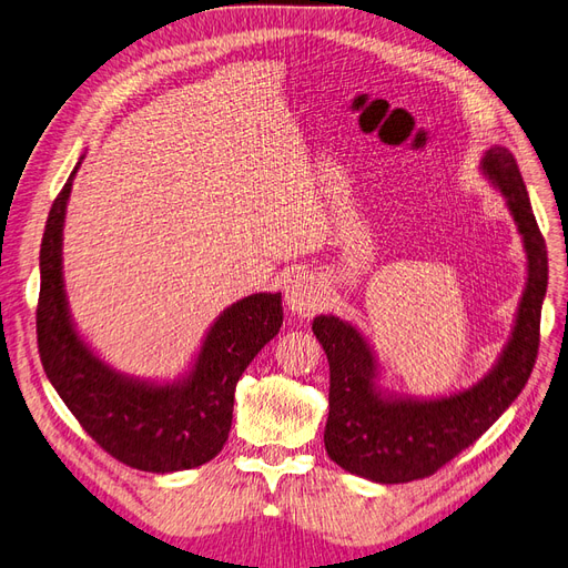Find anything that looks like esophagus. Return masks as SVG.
Segmentation results:
<instances>
[{"instance_id":"obj_1","label":"esophagus","mask_w":568,"mask_h":568,"mask_svg":"<svg viewBox=\"0 0 568 568\" xmlns=\"http://www.w3.org/2000/svg\"><path fill=\"white\" fill-rule=\"evenodd\" d=\"M284 298H286L288 311L298 317H313L326 303L320 280L307 272H298L286 282Z\"/></svg>"}]
</instances>
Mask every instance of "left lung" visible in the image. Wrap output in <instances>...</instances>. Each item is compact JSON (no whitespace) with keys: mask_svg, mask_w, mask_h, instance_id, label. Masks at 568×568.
<instances>
[{"mask_svg":"<svg viewBox=\"0 0 568 568\" xmlns=\"http://www.w3.org/2000/svg\"><path fill=\"white\" fill-rule=\"evenodd\" d=\"M478 170L505 196L526 253V284L511 334L488 374L469 388L436 398L395 393L382 384L379 357L357 326L336 315L313 320L329 359L326 455L341 469L374 484H407L438 471L500 419L536 365L547 294L545 239L509 149L490 146Z\"/></svg>","mask_w":568,"mask_h":568,"instance_id":"obj_1","label":"left lung"}]
</instances>
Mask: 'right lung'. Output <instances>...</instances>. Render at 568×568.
Masks as SVG:
<instances>
[{"label":"right lung","mask_w":568,"mask_h":568,"mask_svg":"<svg viewBox=\"0 0 568 568\" xmlns=\"http://www.w3.org/2000/svg\"><path fill=\"white\" fill-rule=\"evenodd\" d=\"M82 159L51 205L40 248L38 346L44 374L84 432L128 467L151 474L201 467L230 436L239 376L280 334L282 294H251L225 307L192 365L173 382L113 369L80 336L63 284V222Z\"/></svg>","instance_id":"right-lung-1"}]
</instances>
